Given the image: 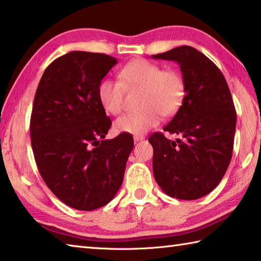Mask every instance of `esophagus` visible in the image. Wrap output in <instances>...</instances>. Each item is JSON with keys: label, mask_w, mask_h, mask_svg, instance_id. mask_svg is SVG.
Wrapping results in <instances>:
<instances>
[{"label": "esophagus", "mask_w": 261, "mask_h": 261, "mask_svg": "<svg viewBox=\"0 0 261 261\" xmlns=\"http://www.w3.org/2000/svg\"><path fill=\"white\" fill-rule=\"evenodd\" d=\"M134 139H135V141H140V140L145 139V136H144V135H138V136H135V137H134Z\"/></svg>", "instance_id": "obj_1"}]
</instances>
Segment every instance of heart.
<instances>
[{
    "instance_id": "heart-1",
    "label": "heart",
    "mask_w": 261,
    "mask_h": 261,
    "mask_svg": "<svg viewBox=\"0 0 261 261\" xmlns=\"http://www.w3.org/2000/svg\"><path fill=\"white\" fill-rule=\"evenodd\" d=\"M118 77L120 80L103 79L98 85L99 102L112 115H117L123 110L125 88L143 89L140 98L143 108L126 113L115 122V129L124 134H145L159 124L162 114H174L186 94V83L178 70L164 69L163 66L146 59L127 63Z\"/></svg>"
}]
</instances>
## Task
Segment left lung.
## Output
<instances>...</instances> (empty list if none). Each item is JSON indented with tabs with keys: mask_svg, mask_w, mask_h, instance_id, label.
Wrapping results in <instances>:
<instances>
[{
	"mask_svg": "<svg viewBox=\"0 0 261 261\" xmlns=\"http://www.w3.org/2000/svg\"><path fill=\"white\" fill-rule=\"evenodd\" d=\"M155 59L177 61L186 83V94L176 115L163 127L181 136L177 140L155 132L153 172L169 196L197 200L215 189L225 176L234 147L236 111L220 69L195 48L182 45Z\"/></svg>",
	"mask_w": 261,
	"mask_h": 261,
	"instance_id": "left-lung-1",
	"label": "left lung"
}]
</instances>
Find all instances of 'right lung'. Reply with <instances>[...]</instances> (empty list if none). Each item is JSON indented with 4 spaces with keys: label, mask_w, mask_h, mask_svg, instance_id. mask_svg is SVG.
Listing matches in <instances>:
<instances>
[{
    "label": "right lung",
    "mask_w": 261,
    "mask_h": 261,
    "mask_svg": "<svg viewBox=\"0 0 261 261\" xmlns=\"http://www.w3.org/2000/svg\"><path fill=\"white\" fill-rule=\"evenodd\" d=\"M117 64L105 54L72 51L46 67L31 115V141L41 177L65 204L91 211L120 189L134 138L105 139L111 118L98 85Z\"/></svg>",
    "instance_id": "obj_1"
}]
</instances>
